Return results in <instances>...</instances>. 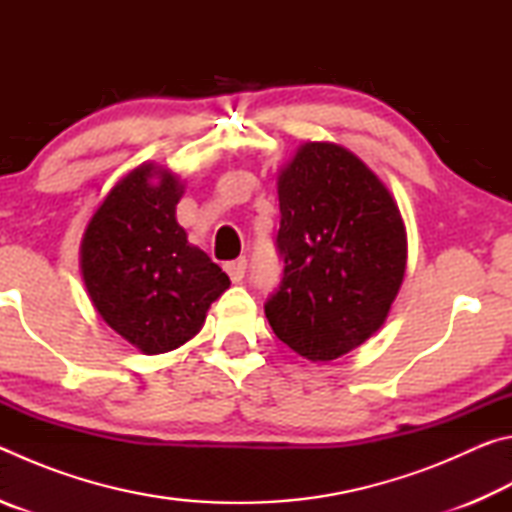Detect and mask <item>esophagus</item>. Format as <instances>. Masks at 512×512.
Here are the masks:
<instances>
[{
  "instance_id": "34e87169",
  "label": "esophagus",
  "mask_w": 512,
  "mask_h": 512,
  "mask_svg": "<svg viewBox=\"0 0 512 512\" xmlns=\"http://www.w3.org/2000/svg\"><path fill=\"white\" fill-rule=\"evenodd\" d=\"M246 268H248V262L244 257H239V259H235V262L225 264V273L230 275L232 282H241V280H244V275H246Z\"/></svg>"
}]
</instances>
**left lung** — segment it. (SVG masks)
Masks as SVG:
<instances>
[{"label":"left lung","mask_w":512,"mask_h":512,"mask_svg":"<svg viewBox=\"0 0 512 512\" xmlns=\"http://www.w3.org/2000/svg\"><path fill=\"white\" fill-rule=\"evenodd\" d=\"M282 282L264 311L273 332L309 361H332L370 339L406 271V230L386 185L357 155L302 144L277 176Z\"/></svg>","instance_id":"8db88e82"}]
</instances>
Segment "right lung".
I'll return each mask as SVG.
<instances>
[{"label":"right lung","mask_w":512,"mask_h":512,"mask_svg":"<svg viewBox=\"0 0 512 512\" xmlns=\"http://www.w3.org/2000/svg\"><path fill=\"white\" fill-rule=\"evenodd\" d=\"M183 189L171 171L142 164L110 189L83 235L81 273L92 305L144 354L196 336L230 287L176 221Z\"/></svg>","instance_id":"add662e5"}]
</instances>
